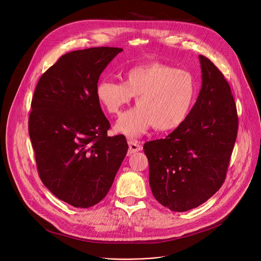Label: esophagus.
I'll return each mask as SVG.
<instances>
[{
    "label": "esophagus",
    "instance_id": "obj_1",
    "mask_svg": "<svg viewBox=\"0 0 261 261\" xmlns=\"http://www.w3.org/2000/svg\"><path fill=\"white\" fill-rule=\"evenodd\" d=\"M128 145H129V154L136 153V152H138V151L143 149L141 145L136 140H131V139L128 140Z\"/></svg>",
    "mask_w": 261,
    "mask_h": 261
}]
</instances>
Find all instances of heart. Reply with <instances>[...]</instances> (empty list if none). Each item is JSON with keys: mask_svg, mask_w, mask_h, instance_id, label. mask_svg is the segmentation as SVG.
<instances>
[{"mask_svg": "<svg viewBox=\"0 0 261 261\" xmlns=\"http://www.w3.org/2000/svg\"><path fill=\"white\" fill-rule=\"evenodd\" d=\"M198 94L195 76L160 61H148L124 70L123 82L100 80L96 96L102 108L116 115L136 97L137 106L127 111L116 124V130L137 137L151 128L173 131L191 114Z\"/></svg>", "mask_w": 261, "mask_h": 261, "instance_id": "1", "label": "heart"}]
</instances>
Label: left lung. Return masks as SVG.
<instances>
[{
	"mask_svg": "<svg viewBox=\"0 0 261 261\" xmlns=\"http://www.w3.org/2000/svg\"><path fill=\"white\" fill-rule=\"evenodd\" d=\"M199 59L202 88L191 114L167 137L144 146L153 196L177 212L200 206L221 188L238 136L229 83L207 57Z\"/></svg>",
	"mask_w": 261,
	"mask_h": 261,
	"instance_id": "8db88e82",
	"label": "left lung"
}]
</instances>
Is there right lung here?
Masks as SVG:
<instances>
[{
    "label": "right lung",
    "mask_w": 261,
    "mask_h": 261,
    "mask_svg": "<svg viewBox=\"0 0 261 261\" xmlns=\"http://www.w3.org/2000/svg\"><path fill=\"white\" fill-rule=\"evenodd\" d=\"M122 51L69 52L42 74L34 91L29 135L38 175L74 207L88 208L106 197L128 151L123 134L107 135L110 124L96 96L100 75Z\"/></svg>",
    "instance_id": "right-lung-1"
}]
</instances>
